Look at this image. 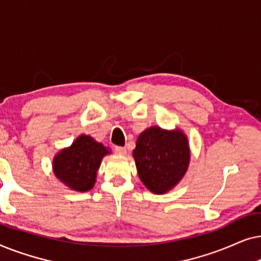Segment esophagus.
Segmentation results:
<instances>
[{
  "label": "esophagus",
  "instance_id": "1",
  "mask_svg": "<svg viewBox=\"0 0 261 261\" xmlns=\"http://www.w3.org/2000/svg\"><path fill=\"white\" fill-rule=\"evenodd\" d=\"M115 152L119 153V154L124 155L127 153V148L126 147H121V146H115Z\"/></svg>",
  "mask_w": 261,
  "mask_h": 261
}]
</instances>
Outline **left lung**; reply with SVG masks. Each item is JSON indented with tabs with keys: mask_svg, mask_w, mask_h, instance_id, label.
<instances>
[{
	"mask_svg": "<svg viewBox=\"0 0 261 261\" xmlns=\"http://www.w3.org/2000/svg\"><path fill=\"white\" fill-rule=\"evenodd\" d=\"M138 174L154 194L172 189L187 172L190 152L180 130L167 132L151 127L139 135L133 151Z\"/></svg>",
	"mask_w": 261,
	"mask_h": 261,
	"instance_id": "1",
	"label": "left lung"
}]
</instances>
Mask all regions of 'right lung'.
Returning <instances> with one entry per match:
<instances>
[{"mask_svg": "<svg viewBox=\"0 0 261 261\" xmlns=\"http://www.w3.org/2000/svg\"><path fill=\"white\" fill-rule=\"evenodd\" d=\"M105 145L89 135H81L69 148L60 151L53 160L55 174L76 191H88L94 187L101 160L108 154Z\"/></svg>", "mask_w": 261, "mask_h": 261, "instance_id": "obj_1", "label": "right lung"}]
</instances>
